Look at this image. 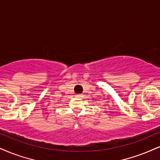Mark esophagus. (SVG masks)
<instances>
[{
  "label": "esophagus",
  "mask_w": 160,
  "mask_h": 160,
  "mask_svg": "<svg viewBox=\"0 0 160 160\" xmlns=\"http://www.w3.org/2000/svg\"><path fill=\"white\" fill-rule=\"evenodd\" d=\"M76 96L77 98H79V99H81V98L83 97V96H82V94H78V95H76Z\"/></svg>",
  "instance_id": "1"
}]
</instances>
